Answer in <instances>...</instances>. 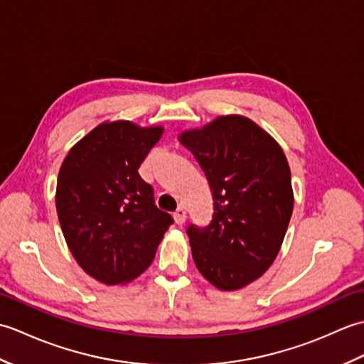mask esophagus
Listing matches in <instances>:
<instances>
[{"mask_svg": "<svg viewBox=\"0 0 364 364\" xmlns=\"http://www.w3.org/2000/svg\"><path fill=\"white\" fill-rule=\"evenodd\" d=\"M173 219L178 225H183V223L186 222V210H184V206L176 208V211L173 213Z\"/></svg>", "mask_w": 364, "mask_h": 364, "instance_id": "esophagus-1", "label": "esophagus"}]
</instances>
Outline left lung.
<instances>
[{
  "instance_id": "8db88e82",
  "label": "left lung",
  "mask_w": 364,
  "mask_h": 364,
  "mask_svg": "<svg viewBox=\"0 0 364 364\" xmlns=\"http://www.w3.org/2000/svg\"><path fill=\"white\" fill-rule=\"evenodd\" d=\"M180 142L202 167L214 200L210 225L188 227L192 258L215 288L241 289L266 272L283 244L294 206L288 159L242 115L183 131Z\"/></svg>"
}]
</instances>
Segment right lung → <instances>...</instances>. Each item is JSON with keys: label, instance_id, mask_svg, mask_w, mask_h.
Instances as JSON below:
<instances>
[{"label": "right lung", "instance_id": "add662e5", "mask_svg": "<svg viewBox=\"0 0 364 364\" xmlns=\"http://www.w3.org/2000/svg\"><path fill=\"white\" fill-rule=\"evenodd\" d=\"M162 131L105 122L75 144L60 166L56 210L65 242L84 272L105 284L141 275L173 223L137 172Z\"/></svg>", "mask_w": 364, "mask_h": 364}]
</instances>
